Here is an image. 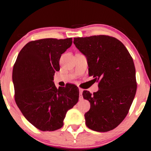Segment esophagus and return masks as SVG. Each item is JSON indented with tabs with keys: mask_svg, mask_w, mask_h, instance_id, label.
<instances>
[{
	"mask_svg": "<svg viewBox=\"0 0 151 151\" xmlns=\"http://www.w3.org/2000/svg\"><path fill=\"white\" fill-rule=\"evenodd\" d=\"M83 89L79 88V98H80V99L83 98Z\"/></svg>",
	"mask_w": 151,
	"mask_h": 151,
	"instance_id": "esophagus-1",
	"label": "esophagus"
}]
</instances>
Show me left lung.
<instances>
[{"mask_svg": "<svg viewBox=\"0 0 151 151\" xmlns=\"http://www.w3.org/2000/svg\"><path fill=\"white\" fill-rule=\"evenodd\" d=\"M73 42L87 58L89 76L99 81L98 91L83 93L91 104L86 125L97 132L111 131L126 117L136 94L132 58L120 40L109 36L74 38Z\"/></svg>", "mask_w": 151, "mask_h": 151, "instance_id": "left-lung-1", "label": "left lung"}]
</instances>
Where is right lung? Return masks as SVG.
Returning <instances> with one entry per match:
<instances>
[{"label": "right lung", "instance_id": "add662e5", "mask_svg": "<svg viewBox=\"0 0 151 151\" xmlns=\"http://www.w3.org/2000/svg\"><path fill=\"white\" fill-rule=\"evenodd\" d=\"M72 42V38L30 41L14 65L15 102L27 121L40 131L60 129L66 112L78 101L77 86L67 84L57 88L53 82L55 73L60 70L61 55Z\"/></svg>", "mask_w": 151, "mask_h": 151}]
</instances>
